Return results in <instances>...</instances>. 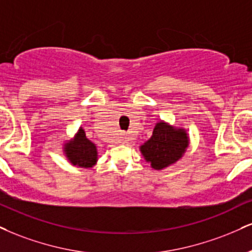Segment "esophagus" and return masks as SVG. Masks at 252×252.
I'll return each instance as SVG.
<instances>
[{
    "mask_svg": "<svg viewBox=\"0 0 252 252\" xmlns=\"http://www.w3.org/2000/svg\"><path fill=\"white\" fill-rule=\"evenodd\" d=\"M121 138H122V142H128L129 141V136L126 134H123L122 137H121Z\"/></svg>",
    "mask_w": 252,
    "mask_h": 252,
    "instance_id": "esophagus-1",
    "label": "esophagus"
}]
</instances>
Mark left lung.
<instances>
[{"mask_svg":"<svg viewBox=\"0 0 252 252\" xmlns=\"http://www.w3.org/2000/svg\"><path fill=\"white\" fill-rule=\"evenodd\" d=\"M189 145L187 131L159 121L153 136L139 147L142 155L156 170H162L182 158Z\"/></svg>","mask_w":252,"mask_h":252,"instance_id":"1","label":"left lung"}]
</instances>
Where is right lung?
<instances>
[{"label": "right lung", "instance_id": "right-lung-1", "mask_svg": "<svg viewBox=\"0 0 252 252\" xmlns=\"http://www.w3.org/2000/svg\"><path fill=\"white\" fill-rule=\"evenodd\" d=\"M63 151L72 165L92 168L97 162L96 145L87 138L86 132L82 128L78 129L74 138L66 142Z\"/></svg>", "mask_w": 252, "mask_h": 252}]
</instances>
